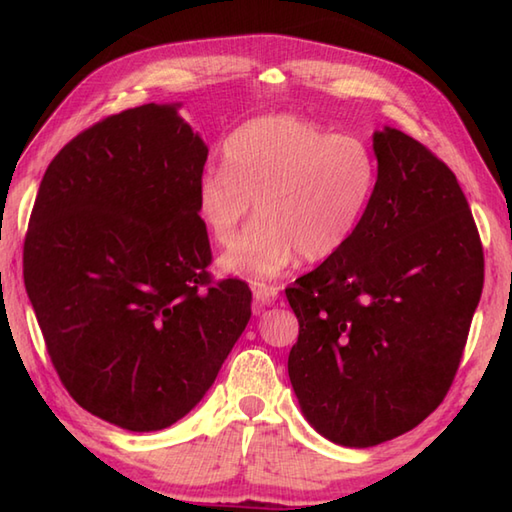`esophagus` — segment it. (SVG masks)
<instances>
[{
  "label": "esophagus",
  "instance_id": "obj_1",
  "mask_svg": "<svg viewBox=\"0 0 512 512\" xmlns=\"http://www.w3.org/2000/svg\"><path fill=\"white\" fill-rule=\"evenodd\" d=\"M279 297V290L273 288V286H264V288H255L253 292V308H255V314L262 312L264 308L273 306V303L277 301Z\"/></svg>",
  "mask_w": 512,
  "mask_h": 512
}]
</instances>
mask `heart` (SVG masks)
Here are the masks:
<instances>
[{
  "mask_svg": "<svg viewBox=\"0 0 512 512\" xmlns=\"http://www.w3.org/2000/svg\"><path fill=\"white\" fill-rule=\"evenodd\" d=\"M376 176L363 138L330 134L295 114L257 116L226 138L224 165L200 173L195 213L213 242L228 246L255 202L259 217L220 266L266 284L301 255L321 262L339 253L372 202Z\"/></svg>",
  "mask_w": 512,
  "mask_h": 512,
  "instance_id": "obj_1",
  "label": "heart"
}]
</instances>
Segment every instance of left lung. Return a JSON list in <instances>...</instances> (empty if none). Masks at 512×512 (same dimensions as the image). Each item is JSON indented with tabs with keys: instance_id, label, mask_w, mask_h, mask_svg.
<instances>
[{
	"instance_id": "8db88e82",
	"label": "left lung",
	"mask_w": 512,
	"mask_h": 512,
	"mask_svg": "<svg viewBox=\"0 0 512 512\" xmlns=\"http://www.w3.org/2000/svg\"><path fill=\"white\" fill-rule=\"evenodd\" d=\"M372 140L376 189L356 233L286 288L299 407L352 449L398 438L440 405L484 286L480 233L453 171L400 129Z\"/></svg>"
}]
</instances>
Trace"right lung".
<instances>
[{"mask_svg":"<svg viewBox=\"0 0 512 512\" xmlns=\"http://www.w3.org/2000/svg\"><path fill=\"white\" fill-rule=\"evenodd\" d=\"M147 103L107 116L48 165L24 244L26 292L63 387L92 416L160 431L198 405L250 319L213 284L195 184L209 147Z\"/></svg>","mask_w":512,"mask_h":512,"instance_id":"add662e5","label":"right lung"}]
</instances>
